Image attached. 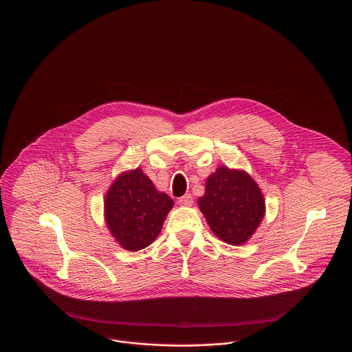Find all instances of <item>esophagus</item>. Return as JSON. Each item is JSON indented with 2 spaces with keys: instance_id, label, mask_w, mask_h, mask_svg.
Wrapping results in <instances>:
<instances>
[{
  "instance_id": "34e87169",
  "label": "esophagus",
  "mask_w": 352,
  "mask_h": 352,
  "mask_svg": "<svg viewBox=\"0 0 352 352\" xmlns=\"http://www.w3.org/2000/svg\"><path fill=\"white\" fill-rule=\"evenodd\" d=\"M178 203H179L181 206H192V204H193V197H192V195L186 193V195H184L182 197L178 199Z\"/></svg>"
}]
</instances>
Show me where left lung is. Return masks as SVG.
<instances>
[{
  "instance_id": "left-lung-1",
  "label": "left lung",
  "mask_w": 352,
  "mask_h": 352,
  "mask_svg": "<svg viewBox=\"0 0 352 352\" xmlns=\"http://www.w3.org/2000/svg\"><path fill=\"white\" fill-rule=\"evenodd\" d=\"M197 204L214 235L232 246L245 245L265 215V200L257 182L246 171L226 166L208 175Z\"/></svg>"
}]
</instances>
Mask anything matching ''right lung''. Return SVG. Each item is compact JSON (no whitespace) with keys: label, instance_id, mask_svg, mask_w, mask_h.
Instances as JSON below:
<instances>
[{"label":"right lung","instance_id":"right-lung-1","mask_svg":"<svg viewBox=\"0 0 352 352\" xmlns=\"http://www.w3.org/2000/svg\"><path fill=\"white\" fill-rule=\"evenodd\" d=\"M173 206L174 200L157 190L137 167L111 182L104 195L103 215L114 241L129 252H138L159 236Z\"/></svg>","mask_w":352,"mask_h":352}]
</instances>
